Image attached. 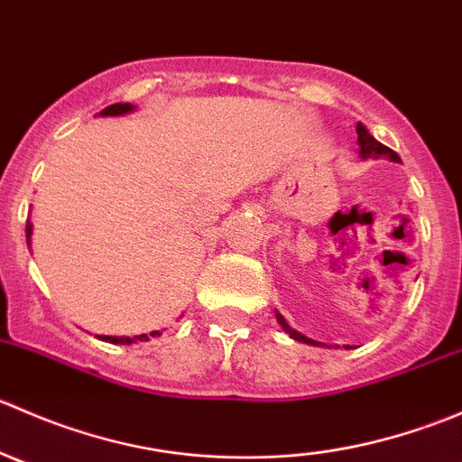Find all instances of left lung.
<instances>
[{
  "mask_svg": "<svg viewBox=\"0 0 462 462\" xmlns=\"http://www.w3.org/2000/svg\"><path fill=\"white\" fill-rule=\"evenodd\" d=\"M357 143H360V156H362V158H382V156H386V158H391V161H395V162L400 161L398 153H395L393 149L386 147V144L377 143L375 138L371 136L369 132H366V127H365V125H362V123L357 125ZM277 321H279V324H282V328L286 330V333L291 335L292 339H297V342L319 344V342H315V339H310V337H306V335H301V333H297V330H292L291 326L286 324V319H283L279 313H277Z\"/></svg>",
  "mask_w": 462,
  "mask_h": 462,
  "instance_id": "1",
  "label": "left lung"
}]
</instances>
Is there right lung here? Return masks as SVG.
I'll list each match as a JSON object with an SVG mask.
<instances>
[{"instance_id":"right-lung-1","label":"right lung","mask_w":462,"mask_h":462,"mask_svg":"<svg viewBox=\"0 0 462 462\" xmlns=\"http://www.w3.org/2000/svg\"><path fill=\"white\" fill-rule=\"evenodd\" d=\"M136 106L129 105V102H118V105H109L106 109L100 111V116H123V114H129V111H134ZM31 235H32V223L26 221V241H29L31 245ZM156 335H161V330H153V333L149 335H136V337H111V335H102L100 339H105V342H111V344H132V342H147L149 337H156Z\"/></svg>"}]
</instances>
